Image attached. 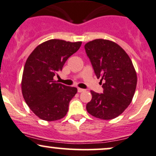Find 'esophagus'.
Here are the masks:
<instances>
[{"label": "esophagus", "instance_id": "34e87169", "mask_svg": "<svg viewBox=\"0 0 156 156\" xmlns=\"http://www.w3.org/2000/svg\"><path fill=\"white\" fill-rule=\"evenodd\" d=\"M85 90H83V89H81V88H78V92H82L84 91Z\"/></svg>", "mask_w": 156, "mask_h": 156}]
</instances>
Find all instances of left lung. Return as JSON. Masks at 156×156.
I'll return each instance as SVG.
<instances>
[{
	"mask_svg": "<svg viewBox=\"0 0 156 156\" xmlns=\"http://www.w3.org/2000/svg\"><path fill=\"white\" fill-rule=\"evenodd\" d=\"M95 74L101 78L103 93L90 91L92 100L87 110L100 119H113L121 115L133 100L137 75L129 55L115 43L95 39L84 46Z\"/></svg>",
	"mask_w": 156,
	"mask_h": 156,
	"instance_id": "obj_1",
	"label": "left lung"
}]
</instances>
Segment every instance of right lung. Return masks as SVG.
Listing matches in <instances>:
<instances>
[{
  "label": "right lung",
  "mask_w": 156,
  "mask_h": 156,
  "mask_svg": "<svg viewBox=\"0 0 156 156\" xmlns=\"http://www.w3.org/2000/svg\"><path fill=\"white\" fill-rule=\"evenodd\" d=\"M81 45V41L52 39L37 46L26 61L22 94L31 110L41 119L56 121L67 113L69 101L78 90L57 83L53 77Z\"/></svg>",
  "instance_id": "right-lung-1"
}]
</instances>
